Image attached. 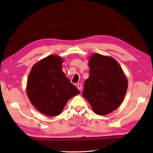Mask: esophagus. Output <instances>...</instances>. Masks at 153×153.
<instances>
[{
    "instance_id": "1",
    "label": "esophagus",
    "mask_w": 153,
    "mask_h": 153,
    "mask_svg": "<svg viewBox=\"0 0 153 153\" xmlns=\"http://www.w3.org/2000/svg\"><path fill=\"white\" fill-rule=\"evenodd\" d=\"M77 89H78L79 91H82V85L81 83H78L77 84Z\"/></svg>"
}]
</instances>
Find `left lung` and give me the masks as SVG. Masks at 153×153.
Returning <instances> with one entry per match:
<instances>
[{
    "label": "left lung",
    "instance_id": "8db88e82",
    "mask_svg": "<svg viewBox=\"0 0 153 153\" xmlns=\"http://www.w3.org/2000/svg\"><path fill=\"white\" fill-rule=\"evenodd\" d=\"M89 77L82 95L98 115H106L121 105L128 89V80L114 58L94 54L89 62Z\"/></svg>",
    "mask_w": 153,
    "mask_h": 153
}]
</instances>
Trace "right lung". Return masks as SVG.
Instances as JSON below:
<instances>
[{
	"instance_id": "obj_1",
	"label": "right lung",
	"mask_w": 153,
	"mask_h": 153,
	"mask_svg": "<svg viewBox=\"0 0 153 153\" xmlns=\"http://www.w3.org/2000/svg\"><path fill=\"white\" fill-rule=\"evenodd\" d=\"M62 62L60 56L50 55L35 64L28 76L29 99L43 114L59 115L68 100L79 93L62 70Z\"/></svg>"
}]
</instances>
